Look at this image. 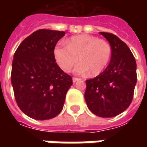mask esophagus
<instances>
[{
  "label": "esophagus",
  "instance_id": "34e87169",
  "mask_svg": "<svg viewBox=\"0 0 147 147\" xmlns=\"http://www.w3.org/2000/svg\"><path fill=\"white\" fill-rule=\"evenodd\" d=\"M78 80H80V78H76V77H74V78H73V82H76L77 81H78Z\"/></svg>",
  "mask_w": 147,
  "mask_h": 147
}]
</instances>
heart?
I'll use <instances>...</instances> for the list:
<instances>
[{
    "mask_svg": "<svg viewBox=\"0 0 147 147\" xmlns=\"http://www.w3.org/2000/svg\"><path fill=\"white\" fill-rule=\"evenodd\" d=\"M65 46L57 45L54 50L55 58L60 69L69 72L78 61L75 69L78 74L88 71L92 76L100 74L110 62L112 47L107 41L91 35L74 36L66 41Z\"/></svg>",
    "mask_w": 147,
    "mask_h": 147,
    "instance_id": "obj_1",
    "label": "heart"
}]
</instances>
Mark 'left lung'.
<instances>
[{
  "mask_svg": "<svg viewBox=\"0 0 147 147\" xmlns=\"http://www.w3.org/2000/svg\"><path fill=\"white\" fill-rule=\"evenodd\" d=\"M110 42V65L94 78L86 80L85 100L94 115L115 117L130 105L137 83L136 60L127 45L115 34L100 32Z\"/></svg>",
  "mask_w": 147,
  "mask_h": 147,
  "instance_id": "8db88e82",
  "label": "left lung"
}]
</instances>
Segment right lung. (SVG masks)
Returning a JSON list of instances; mask_svg holds the SVG:
<instances>
[{
  "mask_svg": "<svg viewBox=\"0 0 147 147\" xmlns=\"http://www.w3.org/2000/svg\"><path fill=\"white\" fill-rule=\"evenodd\" d=\"M63 31L39 29L20 43L14 55L11 83L16 103L26 115L37 120L57 116L73 84L60 69L54 55Z\"/></svg>",
  "mask_w": 147,
  "mask_h": 147,
  "instance_id": "1",
  "label": "right lung"
}]
</instances>
